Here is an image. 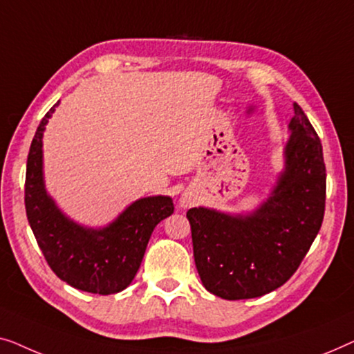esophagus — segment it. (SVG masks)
<instances>
[{"instance_id": "34e87169", "label": "esophagus", "mask_w": 354, "mask_h": 354, "mask_svg": "<svg viewBox=\"0 0 354 354\" xmlns=\"http://www.w3.org/2000/svg\"><path fill=\"white\" fill-rule=\"evenodd\" d=\"M192 197L187 196V194H184V196L179 198V205H181V208H189L192 205Z\"/></svg>"}]
</instances>
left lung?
<instances>
[{"instance_id":"8db88e82","label":"left lung","mask_w":354,"mask_h":354,"mask_svg":"<svg viewBox=\"0 0 354 354\" xmlns=\"http://www.w3.org/2000/svg\"><path fill=\"white\" fill-rule=\"evenodd\" d=\"M283 168L255 210L187 212L194 260L203 287L225 300L266 295L298 270L319 232L326 207L321 139L295 102Z\"/></svg>"}]
</instances>
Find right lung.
I'll return each instance as SVG.
<instances>
[{
    "instance_id": "right-lung-1",
    "label": "right lung",
    "mask_w": 354,
    "mask_h": 354,
    "mask_svg": "<svg viewBox=\"0 0 354 354\" xmlns=\"http://www.w3.org/2000/svg\"><path fill=\"white\" fill-rule=\"evenodd\" d=\"M57 106L44 115L30 146L26 175L30 227L59 279L83 292L118 293L136 276L153 227L171 215L175 205L170 196L141 197L102 227L80 225L67 216L48 194L43 171V134Z\"/></svg>"
}]
</instances>
